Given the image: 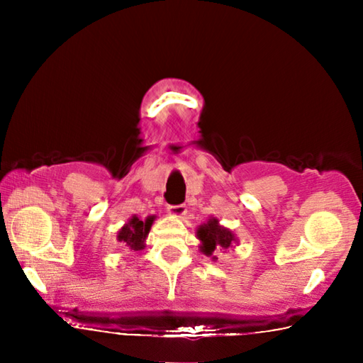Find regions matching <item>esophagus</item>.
Listing matches in <instances>:
<instances>
[{"label":"esophagus","mask_w":363,"mask_h":363,"mask_svg":"<svg viewBox=\"0 0 363 363\" xmlns=\"http://www.w3.org/2000/svg\"><path fill=\"white\" fill-rule=\"evenodd\" d=\"M187 213L186 205H171L168 206V214L173 218H184Z\"/></svg>","instance_id":"obj_1"}]
</instances>
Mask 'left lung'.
Returning <instances> with one entry per match:
<instances>
[{"mask_svg": "<svg viewBox=\"0 0 363 363\" xmlns=\"http://www.w3.org/2000/svg\"><path fill=\"white\" fill-rule=\"evenodd\" d=\"M196 237H199V240L201 242V253L206 256H213V253H218L219 250L232 248V245L237 242V238L232 233V230L220 225L216 218L208 219L206 224H201L199 229H196ZM213 259H218V257L213 256Z\"/></svg>", "mask_w": 363, "mask_h": 363, "instance_id": "1", "label": "left lung"}]
</instances>
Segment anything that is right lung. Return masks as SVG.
Wrapping results in <instances>:
<instances>
[{
  "instance_id": "obj_1",
  "label": "right lung",
  "mask_w": 363,
  "mask_h": 363,
  "mask_svg": "<svg viewBox=\"0 0 363 363\" xmlns=\"http://www.w3.org/2000/svg\"><path fill=\"white\" fill-rule=\"evenodd\" d=\"M155 220V216H149L145 220H140L138 216H133L128 223L118 230V242L130 250L139 251L145 248V238L149 235L150 227Z\"/></svg>"
}]
</instances>
